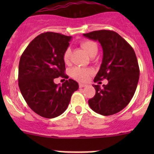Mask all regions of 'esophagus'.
<instances>
[{"mask_svg":"<svg viewBox=\"0 0 154 154\" xmlns=\"http://www.w3.org/2000/svg\"><path fill=\"white\" fill-rule=\"evenodd\" d=\"M87 86L86 84H85V83H79V86H80V88H83V87H86Z\"/></svg>","mask_w":154,"mask_h":154,"instance_id":"esophagus-1","label":"esophagus"}]
</instances>
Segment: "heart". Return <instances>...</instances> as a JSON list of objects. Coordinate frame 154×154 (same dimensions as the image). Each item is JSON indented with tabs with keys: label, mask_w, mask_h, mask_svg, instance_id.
I'll list each match as a JSON object with an SVG mask.
<instances>
[{
	"label": "heart",
	"mask_w": 154,
	"mask_h": 154,
	"mask_svg": "<svg viewBox=\"0 0 154 154\" xmlns=\"http://www.w3.org/2000/svg\"><path fill=\"white\" fill-rule=\"evenodd\" d=\"M80 46L85 50V51L90 57H92L94 54H97V46L94 42L91 41V40H84V41L81 42ZM70 55H71V49L67 48L63 54V60H64L65 63H68ZM91 73H92V71L91 69H86V68H83L76 67L71 70L72 77L79 81H86L88 80Z\"/></svg>",
	"instance_id": "heart-1"
}]
</instances>
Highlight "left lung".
Returning a JSON list of instances; mask_svg holds the SVG:
<instances>
[{"label":"left lung","instance_id":"1","mask_svg":"<svg viewBox=\"0 0 154 154\" xmlns=\"http://www.w3.org/2000/svg\"><path fill=\"white\" fill-rule=\"evenodd\" d=\"M83 35L98 41L103 49L101 66L94 81L108 80L103 87L93 85L95 95L88 100V105L102 116L116 114L128 105L139 82V67L134 50L114 31L101 29Z\"/></svg>","mask_w":154,"mask_h":154}]
</instances>
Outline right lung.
Segmentation results:
<instances>
[{
	"mask_svg": "<svg viewBox=\"0 0 154 154\" xmlns=\"http://www.w3.org/2000/svg\"><path fill=\"white\" fill-rule=\"evenodd\" d=\"M71 36L47 32L35 37L23 52L18 66V86L29 108L46 119L66 110L79 85L72 79L62 86L54 83L59 77L68 79L63 54Z\"/></svg>",
	"mask_w": 154,
	"mask_h": 154,
	"instance_id": "obj_1",
	"label": "right lung"
}]
</instances>
